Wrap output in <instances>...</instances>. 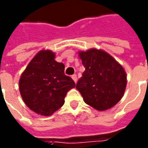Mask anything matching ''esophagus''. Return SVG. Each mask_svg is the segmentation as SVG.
I'll return each mask as SVG.
<instances>
[{
    "instance_id": "34e87169",
    "label": "esophagus",
    "mask_w": 148,
    "mask_h": 148,
    "mask_svg": "<svg viewBox=\"0 0 148 148\" xmlns=\"http://www.w3.org/2000/svg\"><path fill=\"white\" fill-rule=\"evenodd\" d=\"M72 78H73V80H74V82H77V75L76 74H73L72 75Z\"/></svg>"
}]
</instances>
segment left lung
<instances>
[{
    "label": "left lung",
    "mask_w": 148,
    "mask_h": 148,
    "mask_svg": "<svg viewBox=\"0 0 148 148\" xmlns=\"http://www.w3.org/2000/svg\"><path fill=\"white\" fill-rule=\"evenodd\" d=\"M79 57L85 71L78 79L76 88L85 103L99 111L113 107L122 98L126 87L123 67L101 50L93 49L80 52Z\"/></svg>",
    "instance_id": "8db88e82"
}]
</instances>
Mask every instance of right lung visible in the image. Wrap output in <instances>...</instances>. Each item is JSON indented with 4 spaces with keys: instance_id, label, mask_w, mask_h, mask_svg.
I'll use <instances>...</instances> for the list:
<instances>
[{
    "instance_id": "right-lung-1",
    "label": "right lung",
    "mask_w": 148,
    "mask_h": 148,
    "mask_svg": "<svg viewBox=\"0 0 148 148\" xmlns=\"http://www.w3.org/2000/svg\"><path fill=\"white\" fill-rule=\"evenodd\" d=\"M54 57L49 50L40 51L19 80V91L25 103L43 116H50L61 108L66 93L75 87L74 80L65 74V65Z\"/></svg>"
}]
</instances>
